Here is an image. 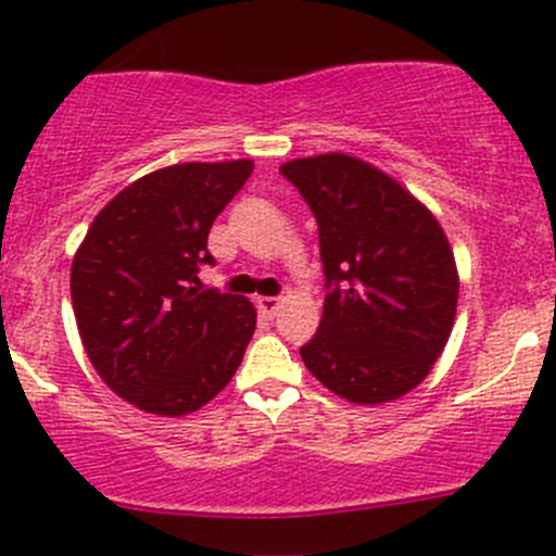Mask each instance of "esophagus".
Wrapping results in <instances>:
<instances>
[{
  "label": "esophagus",
  "instance_id": "obj_1",
  "mask_svg": "<svg viewBox=\"0 0 556 556\" xmlns=\"http://www.w3.org/2000/svg\"><path fill=\"white\" fill-rule=\"evenodd\" d=\"M256 307H260L265 316H276L278 307H280V300L278 296H256Z\"/></svg>",
  "mask_w": 556,
  "mask_h": 556
}]
</instances>
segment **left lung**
<instances>
[{
  "label": "left lung",
  "mask_w": 556,
  "mask_h": 556,
  "mask_svg": "<svg viewBox=\"0 0 556 556\" xmlns=\"http://www.w3.org/2000/svg\"><path fill=\"white\" fill-rule=\"evenodd\" d=\"M280 174L316 214L326 276L324 316L302 362L353 404L402 399L426 380L455 324L460 278L442 225L353 154L289 160Z\"/></svg>",
  "instance_id": "left-lung-1"
}]
</instances>
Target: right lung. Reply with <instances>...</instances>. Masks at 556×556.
Instances as JSON below:
<instances>
[{
    "instance_id": "obj_1",
    "label": "right lung",
    "mask_w": 556,
    "mask_h": 556,
    "mask_svg": "<svg viewBox=\"0 0 556 556\" xmlns=\"http://www.w3.org/2000/svg\"><path fill=\"white\" fill-rule=\"evenodd\" d=\"M251 160L179 163L99 211L72 262L79 340L101 380L139 409L181 417L232 380L256 329L245 296L200 289L208 232Z\"/></svg>"
}]
</instances>
